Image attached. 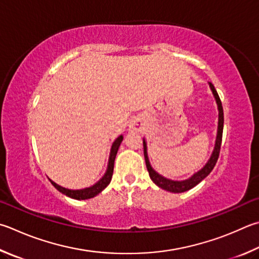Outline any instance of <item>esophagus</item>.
Masks as SVG:
<instances>
[{"instance_id": "34e87169", "label": "esophagus", "mask_w": 259, "mask_h": 259, "mask_svg": "<svg viewBox=\"0 0 259 259\" xmlns=\"http://www.w3.org/2000/svg\"><path fill=\"white\" fill-rule=\"evenodd\" d=\"M138 126H139L138 121H131V123H130V129L131 130H137Z\"/></svg>"}]
</instances>
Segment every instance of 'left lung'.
Wrapping results in <instances>:
<instances>
[{"instance_id":"1","label":"left lung","mask_w":259,"mask_h":259,"mask_svg":"<svg viewBox=\"0 0 259 259\" xmlns=\"http://www.w3.org/2000/svg\"><path fill=\"white\" fill-rule=\"evenodd\" d=\"M209 88L211 93H213V96L215 98L216 104H218V110H219V122H218V134H216V139H215V146L213 152L210 154V157L208 158L207 163L200 168L199 171H197L194 173L190 178L186 179V180H171V179H167L165 177H163L159 175L158 172H156L153 168V166L150 165L149 158H148V154H147V143H146L145 138L143 139L144 143V156H145V162H146V166H147V170L149 173V177L152 179V181L156 185L157 187L162 188V189L170 191V192H175V194H180V192H185L187 190L191 189L195 186L198 185L200 181H203L204 179L207 177L209 173L213 170L216 162H218L219 155H220V148H221V143H222V134H223V123H224V115H223V107H222V103H221L220 97L218 95V92L214 88L213 83L208 82Z\"/></svg>"}]
</instances>
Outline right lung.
<instances>
[{
  "label": "right lung",
  "instance_id": "1",
  "mask_svg": "<svg viewBox=\"0 0 259 259\" xmlns=\"http://www.w3.org/2000/svg\"><path fill=\"white\" fill-rule=\"evenodd\" d=\"M122 140H123V136L121 135V136H119V137H117L114 140L113 144H112L111 152H110V157H109V163H107L106 172L104 173V176H103L100 179V180H98L95 183V185H93L92 187H88V188H83V189L73 190V189H68V188L61 187V186L58 185V183H55L54 181H52L51 179H50L51 183L56 188V189H58L61 192V194H63L65 196L70 197V198H73V199H77V200L89 199V198H93V197L97 196L101 191L104 190L105 188L110 185L111 179H112V175H113L115 156H116L117 150H119V147H120V145L122 143Z\"/></svg>",
  "mask_w": 259,
  "mask_h": 259
}]
</instances>
